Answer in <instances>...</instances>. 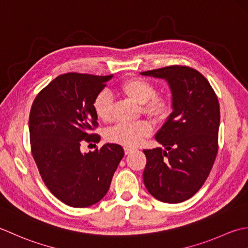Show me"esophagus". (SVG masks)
Instances as JSON below:
<instances>
[{
    "label": "esophagus",
    "instance_id": "obj_1",
    "mask_svg": "<svg viewBox=\"0 0 248 248\" xmlns=\"http://www.w3.org/2000/svg\"><path fill=\"white\" fill-rule=\"evenodd\" d=\"M134 149H131V148H127V146H126V148H124V152H125V154L127 155V154H129L131 151H133Z\"/></svg>",
    "mask_w": 248,
    "mask_h": 248
}]
</instances>
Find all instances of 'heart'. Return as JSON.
<instances>
[{"label": "heart", "mask_w": 248, "mask_h": 248, "mask_svg": "<svg viewBox=\"0 0 248 248\" xmlns=\"http://www.w3.org/2000/svg\"><path fill=\"white\" fill-rule=\"evenodd\" d=\"M120 92L125 97L141 105V112L154 122H160L169 117L173 108L172 99L168 94H156V87L149 80L131 77L124 80L120 85ZM92 108L96 117L103 122L112 119L113 98L107 91H100L93 99ZM152 133L151 124L146 121L135 123H120L110 128L106 137L112 143L133 148Z\"/></svg>", "instance_id": "1"}]
</instances>
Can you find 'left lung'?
I'll list each match as a JSON object with an SVG mask.
<instances>
[{"mask_svg":"<svg viewBox=\"0 0 248 248\" xmlns=\"http://www.w3.org/2000/svg\"><path fill=\"white\" fill-rule=\"evenodd\" d=\"M141 74L166 79L173 104L172 113L155 136L166 150H143L144 185L157 200L180 203L202 187L214 165L218 152V98L204 76L185 65Z\"/></svg>","mask_w":248,"mask_h":248,"instance_id":"obj_1","label":"left lung"}]
</instances>
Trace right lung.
<instances>
[{
    "mask_svg": "<svg viewBox=\"0 0 248 248\" xmlns=\"http://www.w3.org/2000/svg\"><path fill=\"white\" fill-rule=\"evenodd\" d=\"M112 76L66 73L35 97L29 118L33 158L48 189L65 204L87 208L107 194L124 156L119 144L107 143L89 153L80 145L97 143L92 103Z\"/></svg>",
    "mask_w": 248,
    "mask_h": 248,
    "instance_id": "add662e5",
    "label": "right lung"
}]
</instances>
